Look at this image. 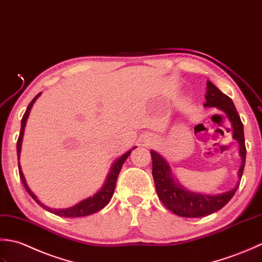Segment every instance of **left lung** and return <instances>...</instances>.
I'll use <instances>...</instances> for the list:
<instances>
[{"label": "left lung", "mask_w": 262, "mask_h": 262, "mask_svg": "<svg viewBox=\"0 0 262 262\" xmlns=\"http://www.w3.org/2000/svg\"><path fill=\"white\" fill-rule=\"evenodd\" d=\"M206 100L205 106L222 110L227 115L229 121L232 122L233 137L239 143V155L242 157L241 167L238 169V176L241 179L245 166L247 148H245L244 141L243 124L235 108V105L227 95L223 94L210 81L207 82ZM150 154L152 159V176L158 198L166 206L167 209L181 217H204L222 209L233 198L238 188L237 184L233 190L224 192V193L218 195H206L190 192L173 180L169 166L162 156H159L154 150H151Z\"/></svg>", "instance_id": "8db88e82"}]
</instances>
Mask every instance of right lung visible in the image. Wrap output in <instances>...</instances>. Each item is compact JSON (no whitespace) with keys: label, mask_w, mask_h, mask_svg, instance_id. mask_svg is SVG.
<instances>
[{"label":"right lung","mask_w":262,"mask_h":262,"mask_svg":"<svg viewBox=\"0 0 262 262\" xmlns=\"http://www.w3.org/2000/svg\"><path fill=\"white\" fill-rule=\"evenodd\" d=\"M40 95V93L36 96V97L30 101L28 107H27L25 114L23 116V120H21V129H20V135L18 138V141H17V154H18V161H19V156H20V150H21V142H23V136H24V131H25V126H26V122L27 119H28V115H29V112L30 108L33 107V105L35 103V100L38 98V96ZM131 154V150H129L127 152H125L123 156H121L117 161L114 163L113 166H112L111 169V173L107 176V180H106V182L104 184L103 188H101L97 193L95 195L90 196L88 199H84L81 202H79L78 205L70 207V208H67V209H51V208L44 206L42 204H40V201L37 199V196L31 192V190L29 189V186L27 185L26 183V180H25V176L23 174V170H21L20 167V163L18 162V167H19V175H20V179L23 181V183L25 185L26 190L28 191V193L30 194L31 198H33L37 204L39 206H41L44 209H46L47 211H50L52 213H55L57 216H61V217H83V216H88V215H92L94 212H97L98 210L103 209V208L108 204L112 196H113L114 193V190H115V185H116V180H117V176H119L120 170L123 166L124 162L126 161V158L129 157V155Z\"/></svg>","instance_id":"add662e5"}]
</instances>
